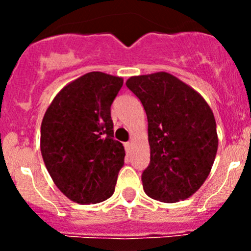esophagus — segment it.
<instances>
[{"label": "esophagus", "mask_w": 251, "mask_h": 251, "mask_svg": "<svg viewBox=\"0 0 251 251\" xmlns=\"http://www.w3.org/2000/svg\"><path fill=\"white\" fill-rule=\"evenodd\" d=\"M131 146H132V143H131V142H126V143H125V149H126V151H130Z\"/></svg>", "instance_id": "esophagus-1"}]
</instances>
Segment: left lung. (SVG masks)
<instances>
[{"instance_id": "left-lung-1", "label": "left lung", "mask_w": 251, "mask_h": 251, "mask_svg": "<svg viewBox=\"0 0 251 251\" xmlns=\"http://www.w3.org/2000/svg\"><path fill=\"white\" fill-rule=\"evenodd\" d=\"M126 86L148 119L151 163L142 174L144 192L164 203L189 198L203 186L217 153L211 108L201 93L165 72L131 76Z\"/></svg>"}]
</instances>
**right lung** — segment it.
<instances>
[{
	"mask_svg": "<svg viewBox=\"0 0 251 251\" xmlns=\"http://www.w3.org/2000/svg\"><path fill=\"white\" fill-rule=\"evenodd\" d=\"M123 83L120 76L87 73L55 95L42 119L44 163L74 203H100L115 191L125 149L113 138L110 105Z\"/></svg>",
	"mask_w": 251,
	"mask_h": 251,
	"instance_id": "obj_1",
	"label": "right lung"
}]
</instances>
